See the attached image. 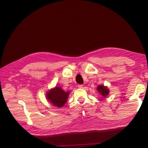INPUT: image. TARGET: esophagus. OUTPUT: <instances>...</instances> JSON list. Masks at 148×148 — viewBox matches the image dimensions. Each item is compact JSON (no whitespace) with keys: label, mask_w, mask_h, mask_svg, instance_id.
Returning a JSON list of instances; mask_svg holds the SVG:
<instances>
[{"label":"esophagus","mask_w":148,"mask_h":148,"mask_svg":"<svg viewBox=\"0 0 148 148\" xmlns=\"http://www.w3.org/2000/svg\"><path fill=\"white\" fill-rule=\"evenodd\" d=\"M83 84H79L78 85V88H83Z\"/></svg>","instance_id":"34e87169"}]
</instances>
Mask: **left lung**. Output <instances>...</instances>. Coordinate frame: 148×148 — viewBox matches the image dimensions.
<instances>
[{
    "label": "left lung",
    "instance_id": "left-lung-1",
    "mask_svg": "<svg viewBox=\"0 0 148 148\" xmlns=\"http://www.w3.org/2000/svg\"><path fill=\"white\" fill-rule=\"evenodd\" d=\"M97 89L99 94L101 95L102 98H106L109 94V90L106 86H104L103 85H99L97 87Z\"/></svg>",
    "mask_w": 148,
    "mask_h": 148
}]
</instances>
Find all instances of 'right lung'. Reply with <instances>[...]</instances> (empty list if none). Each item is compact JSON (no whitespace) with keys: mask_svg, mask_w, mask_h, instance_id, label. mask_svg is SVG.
<instances>
[{"mask_svg":"<svg viewBox=\"0 0 148 148\" xmlns=\"http://www.w3.org/2000/svg\"><path fill=\"white\" fill-rule=\"evenodd\" d=\"M69 92H65L60 87H55L47 92L46 97L49 102L58 107H63L66 103Z\"/></svg>","mask_w":148,"mask_h":148,"instance_id":"add662e5","label":"right lung"}]
</instances>
